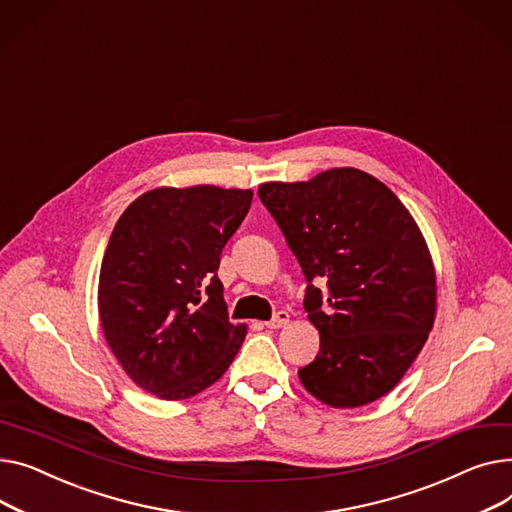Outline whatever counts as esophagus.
Returning a JSON list of instances; mask_svg holds the SVG:
<instances>
[{
    "mask_svg": "<svg viewBox=\"0 0 512 512\" xmlns=\"http://www.w3.org/2000/svg\"><path fill=\"white\" fill-rule=\"evenodd\" d=\"M285 324H289V314L287 312H277V316L273 320L264 322L266 328H283Z\"/></svg>",
    "mask_w": 512,
    "mask_h": 512,
    "instance_id": "34e87169",
    "label": "esophagus"
}]
</instances>
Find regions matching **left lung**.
<instances>
[{
  "label": "left lung",
  "instance_id": "8db88e82",
  "mask_svg": "<svg viewBox=\"0 0 512 512\" xmlns=\"http://www.w3.org/2000/svg\"><path fill=\"white\" fill-rule=\"evenodd\" d=\"M258 196L308 281L304 308L320 351L297 372L304 388L337 409L384 397L436 318V270L415 219L380 179L353 167L266 182ZM314 278L327 283L326 296Z\"/></svg>",
  "mask_w": 512,
  "mask_h": 512
}]
</instances>
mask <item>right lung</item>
<instances>
[{
  "label": "right lung",
  "instance_id": "obj_1",
  "mask_svg": "<svg viewBox=\"0 0 512 512\" xmlns=\"http://www.w3.org/2000/svg\"><path fill=\"white\" fill-rule=\"evenodd\" d=\"M252 190L155 188L138 196L109 237L99 275L103 335L126 374L165 401L215 384L248 326L231 324L217 277Z\"/></svg>",
  "mask_w": 512,
  "mask_h": 512
}]
</instances>
